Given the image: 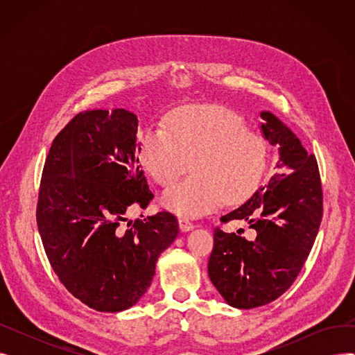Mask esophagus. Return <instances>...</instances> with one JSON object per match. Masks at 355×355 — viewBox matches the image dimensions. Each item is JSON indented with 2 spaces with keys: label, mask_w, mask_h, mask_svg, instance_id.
I'll list each match as a JSON object with an SVG mask.
<instances>
[{
  "label": "esophagus",
  "mask_w": 355,
  "mask_h": 355,
  "mask_svg": "<svg viewBox=\"0 0 355 355\" xmlns=\"http://www.w3.org/2000/svg\"><path fill=\"white\" fill-rule=\"evenodd\" d=\"M178 223H180V229L182 232H189V230H191L194 227V223L191 220H189V218H185V217H181L178 220Z\"/></svg>",
  "instance_id": "obj_1"
}]
</instances>
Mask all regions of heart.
I'll return each mask as SVG.
<instances>
[{
  "label": "heart",
  "instance_id": "heart-1",
  "mask_svg": "<svg viewBox=\"0 0 355 355\" xmlns=\"http://www.w3.org/2000/svg\"><path fill=\"white\" fill-rule=\"evenodd\" d=\"M165 128H149L139 135L145 171L168 187L194 168L193 175L162 194L165 209L198 217L254 191L265 168L266 145L234 112L220 106L184 109L168 118Z\"/></svg>",
  "mask_w": 355,
  "mask_h": 355
}]
</instances>
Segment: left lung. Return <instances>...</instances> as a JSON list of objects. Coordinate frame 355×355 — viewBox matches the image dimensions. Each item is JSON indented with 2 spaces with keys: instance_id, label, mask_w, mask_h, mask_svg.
Instances as JSON below:
<instances>
[{
  "instance_id": "8db88e82",
  "label": "left lung",
  "mask_w": 355,
  "mask_h": 355,
  "mask_svg": "<svg viewBox=\"0 0 355 355\" xmlns=\"http://www.w3.org/2000/svg\"><path fill=\"white\" fill-rule=\"evenodd\" d=\"M262 130L279 145L277 173L221 223L245 220L256 237L214 227L209 276L229 305L263 306L284 295L301 273L324 213L318 162L292 130L270 112H262ZM241 232H245L241 229Z\"/></svg>"
}]
</instances>
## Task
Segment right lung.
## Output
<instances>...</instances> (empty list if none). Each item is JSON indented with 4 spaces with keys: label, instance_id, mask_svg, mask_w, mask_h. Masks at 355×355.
I'll return each instance as SVG.
<instances>
[{
    "label": "right lung",
    "instance_id": "add662e5",
    "mask_svg": "<svg viewBox=\"0 0 355 355\" xmlns=\"http://www.w3.org/2000/svg\"><path fill=\"white\" fill-rule=\"evenodd\" d=\"M137 130L125 109L76 115L53 139L40 181L35 218L49 262L74 297L101 312L135 305L178 234L166 210L121 227L130 206L154 198Z\"/></svg>",
    "mask_w": 355,
    "mask_h": 355
}]
</instances>
